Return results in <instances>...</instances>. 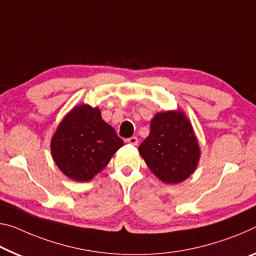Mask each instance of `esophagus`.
<instances>
[{"instance_id": "34e87169", "label": "esophagus", "mask_w": 256, "mask_h": 256, "mask_svg": "<svg viewBox=\"0 0 256 256\" xmlns=\"http://www.w3.org/2000/svg\"><path fill=\"white\" fill-rule=\"evenodd\" d=\"M128 144H133V146H136L138 144V142H139V140H138V138L136 136H131V138H128V139L126 140Z\"/></svg>"}]
</instances>
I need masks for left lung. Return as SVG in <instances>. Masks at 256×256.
I'll return each instance as SVG.
<instances>
[{"mask_svg": "<svg viewBox=\"0 0 256 256\" xmlns=\"http://www.w3.org/2000/svg\"><path fill=\"white\" fill-rule=\"evenodd\" d=\"M139 152L152 172L165 184L186 180L194 171L200 155L192 124L181 112L156 114Z\"/></svg>", "mask_w": 256, "mask_h": 256, "instance_id": "left-lung-1", "label": "left lung"}]
</instances>
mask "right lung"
Masks as SVG:
<instances>
[{
    "label": "right lung",
    "instance_id": "1",
    "mask_svg": "<svg viewBox=\"0 0 256 256\" xmlns=\"http://www.w3.org/2000/svg\"><path fill=\"white\" fill-rule=\"evenodd\" d=\"M98 108L76 107L64 117L51 141L52 157L64 176L86 182L106 168L123 146Z\"/></svg>",
    "mask_w": 256,
    "mask_h": 256
}]
</instances>
